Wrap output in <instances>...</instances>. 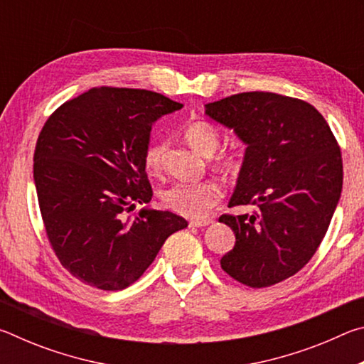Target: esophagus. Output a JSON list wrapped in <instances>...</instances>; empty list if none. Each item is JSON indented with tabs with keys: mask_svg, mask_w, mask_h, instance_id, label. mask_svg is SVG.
Masks as SVG:
<instances>
[{
	"mask_svg": "<svg viewBox=\"0 0 364 364\" xmlns=\"http://www.w3.org/2000/svg\"><path fill=\"white\" fill-rule=\"evenodd\" d=\"M212 218H204V220H193L189 221V226H194V228H202V226H207L212 223Z\"/></svg>",
	"mask_w": 364,
	"mask_h": 364,
	"instance_id": "esophagus-1",
	"label": "esophagus"
}]
</instances>
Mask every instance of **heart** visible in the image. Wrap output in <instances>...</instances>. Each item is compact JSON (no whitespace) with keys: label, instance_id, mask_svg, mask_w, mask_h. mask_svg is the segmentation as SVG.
Returning a JSON list of instances; mask_svg holds the SVG:
<instances>
[{"label":"heart","instance_id":"heart-1","mask_svg":"<svg viewBox=\"0 0 364 364\" xmlns=\"http://www.w3.org/2000/svg\"><path fill=\"white\" fill-rule=\"evenodd\" d=\"M184 138L188 144L200 152L202 156H212L218 149L220 133L212 123L208 122H193L184 128ZM165 143L164 139L154 138L144 149V167L151 173H159L164 165ZM221 168L234 170L237 168V160L234 157L221 159ZM160 202L165 208L183 217L199 218L215 207L221 199V191L217 183L200 181V183H173L170 186L160 189Z\"/></svg>","mask_w":364,"mask_h":364}]
</instances>
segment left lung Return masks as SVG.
<instances>
[{"label": "left lung", "instance_id": "1", "mask_svg": "<svg viewBox=\"0 0 364 364\" xmlns=\"http://www.w3.org/2000/svg\"><path fill=\"white\" fill-rule=\"evenodd\" d=\"M205 114L247 144L230 207H257L220 217L236 234L221 268L249 287L278 284L310 262L328 231L342 191L341 147L297 97L250 91L207 104Z\"/></svg>", "mask_w": 364, "mask_h": 364}]
</instances>
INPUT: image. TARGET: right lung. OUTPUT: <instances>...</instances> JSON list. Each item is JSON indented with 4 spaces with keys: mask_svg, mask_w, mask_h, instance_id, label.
Returning <instances> with one entry per match:
<instances>
[{
    "mask_svg": "<svg viewBox=\"0 0 364 364\" xmlns=\"http://www.w3.org/2000/svg\"><path fill=\"white\" fill-rule=\"evenodd\" d=\"M183 104L147 90L100 86L64 102L43 125L33 180L46 237L73 278L122 291L141 278L165 239L188 226L134 204L152 197L144 167L152 123Z\"/></svg>",
    "mask_w": 364,
    "mask_h": 364,
    "instance_id": "obj_1",
    "label": "right lung"
}]
</instances>
